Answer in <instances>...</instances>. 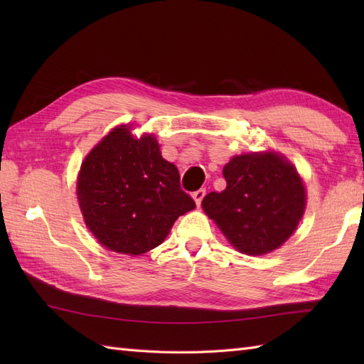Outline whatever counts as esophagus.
I'll use <instances>...</instances> for the list:
<instances>
[{
    "mask_svg": "<svg viewBox=\"0 0 364 364\" xmlns=\"http://www.w3.org/2000/svg\"><path fill=\"white\" fill-rule=\"evenodd\" d=\"M205 194H206V191L205 189H198V191H196L194 194H192V198L196 200V203L200 206V203H202V200H203V197H205Z\"/></svg>",
    "mask_w": 364,
    "mask_h": 364,
    "instance_id": "34e87169",
    "label": "esophagus"
}]
</instances>
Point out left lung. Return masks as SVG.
<instances>
[{"instance_id": "1", "label": "left lung", "mask_w": 364, "mask_h": 364, "mask_svg": "<svg viewBox=\"0 0 364 364\" xmlns=\"http://www.w3.org/2000/svg\"><path fill=\"white\" fill-rule=\"evenodd\" d=\"M227 188L202 202L228 241L245 255L278 249L305 211V188L291 162L275 153L235 156L223 167Z\"/></svg>"}]
</instances>
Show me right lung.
I'll return each instance as SVG.
<instances>
[{
	"mask_svg": "<svg viewBox=\"0 0 364 364\" xmlns=\"http://www.w3.org/2000/svg\"><path fill=\"white\" fill-rule=\"evenodd\" d=\"M78 200L98 242L125 255L158 247L175 220L196 208L156 139H134L127 127L111 131L84 159Z\"/></svg>",
	"mask_w": 364,
	"mask_h": 364,
	"instance_id": "1",
	"label": "right lung"
}]
</instances>
